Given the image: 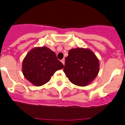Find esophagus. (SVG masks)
<instances>
[{
	"label": "esophagus",
	"mask_w": 125,
	"mask_h": 125,
	"mask_svg": "<svg viewBox=\"0 0 125 125\" xmlns=\"http://www.w3.org/2000/svg\"><path fill=\"white\" fill-rule=\"evenodd\" d=\"M61 62L62 64H63V65H64V64H65V59H62V60H61Z\"/></svg>",
	"instance_id": "esophagus-1"
}]
</instances>
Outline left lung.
<instances>
[{
  "instance_id": "8db88e82",
  "label": "left lung",
  "mask_w": 125,
  "mask_h": 125,
  "mask_svg": "<svg viewBox=\"0 0 125 125\" xmlns=\"http://www.w3.org/2000/svg\"><path fill=\"white\" fill-rule=\"evenodd\" d=\"M69 80L79 86L91 83L100 71V62L95 54L88 48L77 47L69 51L63 69Z\"/></svg>"
}]
</instances>
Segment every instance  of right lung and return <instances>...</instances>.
<instances>
[{"label":"right lung","mask_w":125,"mask_h":125,"mask_svg":"<svg viewBox=\"0 0 125 125\" xmlns=\"http://www.w3.org/2000/svg\"><path fill=\"white\" fill-rule=\"evenodd\" d=\"M63 68L54 52L44 46L32 49L22 61L24 77L36 86L47 83L56 71Z\"/></svg>","instance_id":"1"}]
</instances>
